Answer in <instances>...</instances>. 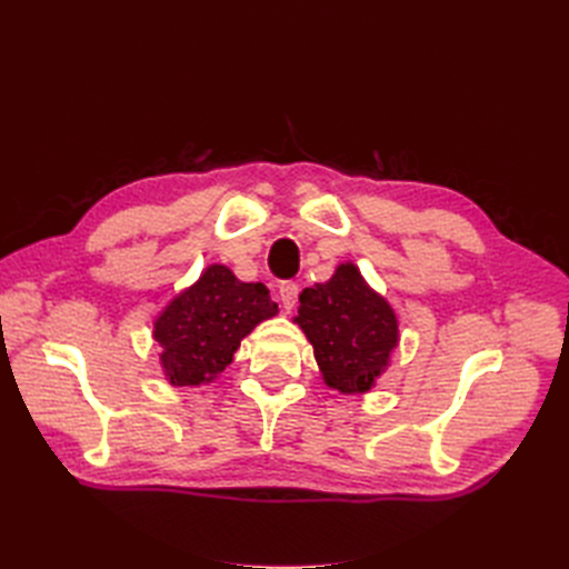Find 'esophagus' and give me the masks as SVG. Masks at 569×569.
Instances as JSON below:
<instances>
[{
  "mask_svg": "<svg viewBox=\"0 0 569 569\" xmlns=\"http://www.w3.org/2000/svg\"><path fill=\"white\" fill-rule=\"evenodd\" d=\"M280 299H282V306L284 311H295L297 306V299H299V284L297 282H282L280 284Z\"/></svg>",
  "mask_w": 569,
  "mask_h": 569,
  "instance_id": "esophagus-1",
  "label": "esophagus"
}]
</instances>
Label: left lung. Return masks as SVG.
<instances>
[{"label":"left lung","mask_w":569,"mask_h":569,"mask_svg":"<svg viewBox=\"0 0 569 569\" xmlns=\"http://www.w3.org/2000/svg\"><path fill=\"white\" fill-rule=\"evenodd\" d=\"M299 303L295 322L313 343L325 385L341 393L370 391L399 343V320L389 301L353 263H341L327 282L306 287Z\"/></svg>","instance_id":"1"}]
</instances>
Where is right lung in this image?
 Returning <instances> with one entry per match:
<instances>
[{"label":"right lung","instance_id":"1","mask_svg":"<svg viewBox=\"0 0 569 569\" xmlns=\"http://www.w3.org/2000/svg\"><path fill=\"white\" fill-rule=\"evenodd\" d=\"M278 316L261 282H239L228 266L213 263L170 301L153 322L161 368L173 387L211 382L258 322Z\"/></svg>","mask_w":569,"mask_h":569}]
</instances>
